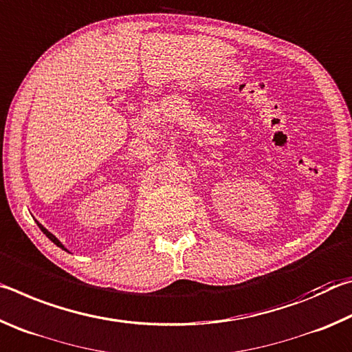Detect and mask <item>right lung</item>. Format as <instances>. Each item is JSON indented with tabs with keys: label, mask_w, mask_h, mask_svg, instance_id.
I'll list each match as a JSON object with an SVG mask.
<instances>
[{
	"label": "right lung",
	"mask_w": 352,
	"mask_h": 352,
	"mask_svg": "<svg viewBox=\"0 0 352 352\" xmlns=\"http://www.w3.org/2000/svg\"><path fill=\"white\" fill-rule=\"evenodd\" d=\"M37 225H38V228H40L41 231H43V233H45V234H46L47 237H50V239H51L52 242H54L57 247H60L62 250H65V252H68V250H67V248H65V245H63V243H62L60 241H58V239H57V237H56L54 234H52V233H50V231H47V230L45 228V226H43V225H41V223H38V222H37Z\"/></svg>",
	"instance_id": "add662e5"
}]
</instances>
